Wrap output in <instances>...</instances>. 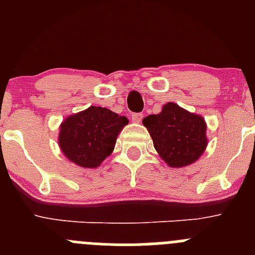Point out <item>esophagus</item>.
Instances as JSON below:
<instances>
[{"instance_id":"1","label":"esophagus","mask_w":255,"mask_h":255,"mask_svg":"<svg viewBox=\"0 0 255 255\" xmlns=\"http://www.w3.org/2000/svg\"><path fill=\"white\" fill-rule=\"evenodd\" d=\"M130 120L134 123H140L143 120V115L142 113H132V115H130Z\"/></svg>"}]
</instances>
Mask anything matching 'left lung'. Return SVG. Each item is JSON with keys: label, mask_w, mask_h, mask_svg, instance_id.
<instances>
[{"label": "left lung", "mask_w": 255, "mask_h": 255, "mask_svg": "<svg viewBox=\"0 0 255 255\" xmlns=\"http://www.w3.org/2000/svg\"><path fill=\"white\" fill-rule=\"evenodd\" d=\"M155 150L170 168H184L199 160L208 143L202 116L168 102L158 115L143 120Z\"/></svg>", "instance_id": "1"}]
</instances>
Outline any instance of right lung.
<instances>
[{
	"instance_id": "1",
	"label": "right lung",
	"mask_w": 255,
	"mask_h": 255,
	"mask_svg": "<svg viewBox=\"0 0 255 255\" xmlns=\"http://www.w3.org/2000/svg\"><path fill=\"white\" fill-rule=\"evenodd\" d=\"M126 125L128 120L125 116L106 107L91 106L61 122L59 146L71 163L96 169L113 151L118 134Z\"/></svg>"
}]
</instances>
